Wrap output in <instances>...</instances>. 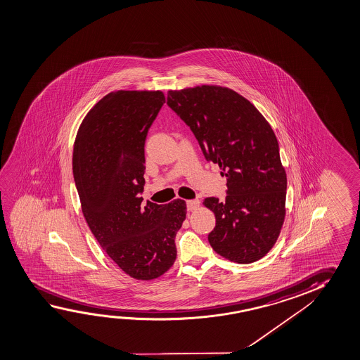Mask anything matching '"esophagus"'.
Listing matches in <instances>:
<instances>
[{
    "mask_svg": "<svg viewBox=\"0 0 360 360\" xmlns=\"http://www.w3.org/2000/svg\"><path fill=\"white\" fill-rule=\"evenodd\" d=\"M188 212H195L196 209H199L200 201L199 200H188L186 201Z\"/></svg>",
    "mask_w": 360,
    "mask_h": 360,
    "instance_id": "obj_1",
    "label": "esophagus"
}]
</instances>
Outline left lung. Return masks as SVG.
Segmentation results:
<instances>
[{"instance_id": "obj_1", "label": "left lung", "mask_w": 360, "mask_h": 360, "mask_svg": "<svg viewBox=\"0 0 360 360\" xmlns=\"http://www.w3.org/2000/svg\"><path fill=\"white\" fill-rule=\"evenodd\" d=\"M167 105L228 180L225 201L202 202L217 217L210 245L230 262H257L275 245L286 214L285 167L271 126L249 100L224 86L169 90Z\"/></svg>"}]
</instances>
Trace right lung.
Segmentation results:
<instances>
[{
  "instance_id": "obj_1",
  "label": "right lung",
  "mask_w": 360,
  "mask_h": 360,
  "mask_svg": "<svg viewBox=\"0 0 360 360\" xmlns=\"http://www.w3.org/2000/svg\"><path fill=\"white\" fill-rule=\"evenodd\" d=\"M165 103L160 90L110 92L81 122L72 172L86 223L103 251L134 279H156L176 259L175 235L186 217L176 199L143 205L145 140Z\"/></svg>"
}]
</instances>
